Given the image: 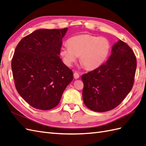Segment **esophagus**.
<instances>
[{"label":"esophagus","instance_id":"34e87169","mask_svg":"<svg viewBox=\"0 0 146 146\" xmlns=\"http://www.w3.org/2000/svg\"><path fill=\"white\" fill-rule=\"evenodd\" d=\"M73 76L74 78V79H78L80 78V74L77 72H74L73 74Z\"/></svg>","mask_w":146,"mask_h":146}]
</instances>
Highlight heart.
Segmentation results:
<instances>
[{"instance_id": "obj_1", "label": "heart", "mask_w": 146, "mask_h": 146, "mask_svg": "<svg viewBox=\"0 0 146 146\" xmlns=\"http://www.w3.org/2000/svg\"><path fill=\"white\" fill-rule=\"evenodd\" d=\"M68 45L62 46L60 55L65 64L70 66L79 55L81 64L88 70L101 66L110 55L111 43L105 37L90 35L74 36L68 40Z\"/></svg>"}]
</instances>
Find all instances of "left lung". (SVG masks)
<instances>
[{
  "mask_svg": "<svg viewBox=\"0 0 146 146\" xmlns=\"http://www.w3.org/2000/svg\"><path fill=\"white\" fill-rule=\"evenodd\" d=\"M136 70L134 52L119 40L112 46L111 54L106 63L81 76L85 106L98 112L115 109L131 90Z\"/></svg>",
  "mask_w": 146,
  "mask_h": 146,
  "instance_id": "8db88e82",
  "label": "left lung"
}]
</instances>
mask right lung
I'll return each instance as SVG.
<instances>
[{
	"mask_svg": "<svg viewBox=\"0 0 146 146\" xmlns=\"http://www.w3.org/2000/svg\"><path fill=\"white\" fill-rule=\"evenodd\" d=\"M68 28L40 29L24 37L15 50L12 70L18 92L37 109L57 106L73 79L72 70L60 58Z\"/></svg>",
	"mask_w": 146,
	"mask_h": 146,
	"instance_id": "obj_1",
	"label": "right lung"
}]
</instances>
